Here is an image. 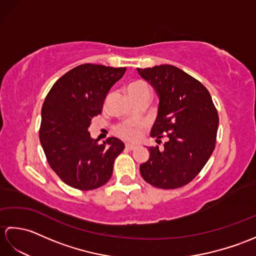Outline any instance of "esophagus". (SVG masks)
Returning <instances> with one entry per match:
<instances>
[{
  "mask_svg": "<svg viewBox=\"0 0 256 256\" xmlns=\"http://www.w3.org/2000/svg\"><path fill=\"white\" fill-rule=\"evenodd\" d=\"M125 148H126V150H134L135 148H138V146L133 145V144H126V145H125Z\"/></svg>",
  "mask_w": 256,
  "mask_h": 256,
  "instance_id": "1",
  "label": "esophagus"
}]
</instances>
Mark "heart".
<instances>
[{
    "instance_id": "1",
    "label": "heart",
    "mask_w": 256,
    "mask_h": 256,
    "mask_svg": "<svg viewBox=\"0 0 256 256\" xmlns=\"http://www.w3.org/2000/svg\"><path fill=\"white\" fill-rule=\"evenodd\" d=\"M128 92L131 98L135 96L148 94H150V86L144 81H135L128 86ZM143 128L142 123H126L118 126L116 132L120 136L126 140H136L140 135V130Z\"/></svg>"
}]
</instances>
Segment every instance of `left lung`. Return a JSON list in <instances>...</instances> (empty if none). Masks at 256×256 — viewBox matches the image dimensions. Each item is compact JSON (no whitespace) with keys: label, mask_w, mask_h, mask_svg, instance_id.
I'll use <instances>...</instances> for the list:
<instances>
[{"label":"left lung","mask_w":256,"mask_h":256,"mask_svg":"<svg viewBox=\"0 0 256 256\" xmlns=\"http://www.w3.org/2000/svg\"><path fill=\"white\" fill-rule=\"evenodd\" d=\"M160 98L158 113L150 136L164 148H148L150 158L140 166L146 182L176 189L190 182L214 150L219 116L206 86L172 64L138 68Z\"/></svg>","instance_id":"left-lung-1"}]
</instances>
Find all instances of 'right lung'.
<instances>
[{
  "mask_svg": "<svg viewBox=\"0 0 256 256\" xmlns=\"http://www.w3.org/2000/svg\"><path fill=\"white\" fill-rule=\"evenodd\" d=\"M125 70L80 64L59 78L48 92L42 108L40 144L52 170L70 187L96 189L112 176L113 162L124 143L108 138L98 144L88 128L92 118L102 112L108 90Z\"/></svg>",
  "mask_w": 256,
  "mask_h": 256,
  "instance_id": "obj_1",
  "label": "right lung"
}]
</instances>
